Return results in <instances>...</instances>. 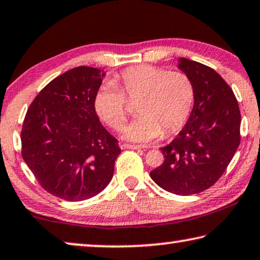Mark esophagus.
Masks as SVG:
<instances>
[{
    "label": "esophagus",
    "instance_id": "34e87169",
    "mask_svg": "<svg viewBox=\"0 0 260 260\" xmlns=\"http://www.w3.org/2000/svg\"><path fill=\"white\" fill-rule=\"evenodd\" d=\"M121 149H134V150H138V149H141V147L140 146H135V145H127V143H122L120 146Z\"/></svg>",
    "mask_w": 260,
    "mask_h": 260
}]
</instances>
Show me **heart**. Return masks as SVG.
<instances>
[{
    "label": "heart",
    "instance_id": "heart-1",
    "mask_svg": "<svg viewBox=\"0 0 260 260\" xmlns=\"http://www.w3.org/2000/svg\"><path fill=\"white\" fill-rule=\"evenodd\" d=\"M125 97L137 100L139 115L121 131L127 141L150 143L179 131L194 102L192 82L183 73L152 66L127 68L103 84L94 94L93 106L103 121L119 129L126 119Z\"/></svg>",
    "mask_w": 260,
    "mask_h": 260
}]
</instances>
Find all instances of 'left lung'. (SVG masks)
<instances>
[{"label":"left lung","instance_id":"obj_1","mask_svg":"<svg viewBox=\"0 0 260 260\" xmlns=\"http://www.w3.org/2000/svg\"><path fill=\"white\" fill-rule=\"evenodd\" d=\"M177 67L192 82L194 104L183 129L160 148L164 162L150 177L168 192L189 196L223 175L240 146L241 112L233 90L214 69L185 57Z\"/></svg>","mask_w":260,"mask_h":260}]
</instances>
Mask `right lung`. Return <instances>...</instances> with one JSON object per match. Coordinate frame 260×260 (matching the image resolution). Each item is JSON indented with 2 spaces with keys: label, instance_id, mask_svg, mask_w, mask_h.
I'll list each match as a JSON object with an SVG mask.
<instances>
[{
  "label": "right lung",
  "instance_id": "1",
  "mask_svg": "<svg viewBox=\"0 0 260 260\" xmlns=\"http://www.w3.org/2000/svg\"><path fill=\"white\" fill-rule=\"evenodd\" d=\"M104 76V71L84 66L66 72L41 90L24 119V162L41 186L63 200L101 193L121 152L93 106Z\"/></svg>",
  "mask_w": 260,
  "mask_h": 260
}]
</instances>
